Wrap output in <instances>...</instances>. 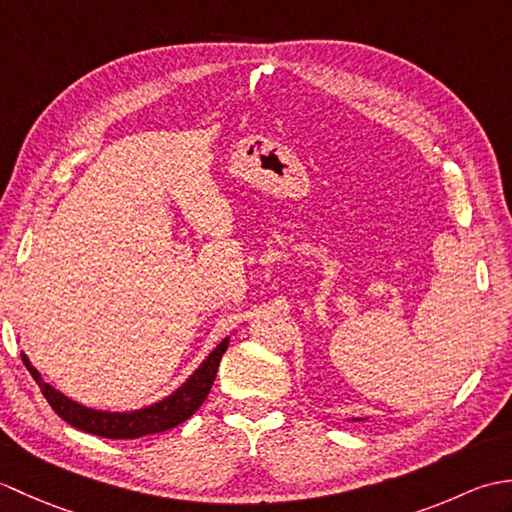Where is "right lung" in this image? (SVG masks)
<instances>
[{
	"label": "right lung",
	"instance_id": "obj_1",
	"mask_svg": "<svg viewBox=\"0 0 512 512\" xmlns=\"http://www.w3.org/2000/svg\"><path fill=\"white\" fill-rule=\"evenodd\" d=\"M226 347H228V339H224L215 347V350L209 354V358L200 365V369H195V374L176 391V394H171L169 398L160 400L147 409H138L132 413H107V411H96L83 405H76L74 400L65 398L61 391L50 387L48 383H43V378L39 376L37 369L30 365L26 354H21V361H24L28 372L39 385L43 398L50 402V407L59 418H63L76 429L92 433V436H101L110 440H132V438L151 436V433L169 431L173 427H178L180 422L189 420L193 413L200 409L206 396H209L211 385L217 376V367H220Z\"/></svg>",
	"mask_w": 512,
	"mask_h": 512
}]
</instances>
